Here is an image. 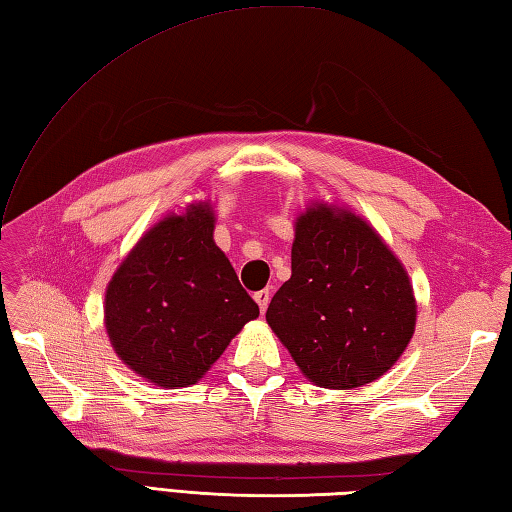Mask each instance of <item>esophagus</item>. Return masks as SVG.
I'll use <instances>...</instances> for the list:
<instances>
[{
    "label": "esophagus",
    "mask_w": 512,
    "mask_h": 512,
    "mask_svg": "<svg viewBox=\"0 0 512 512\" xmlns=\"http://www.w3.org/2000/svg\"><path fill=\"white\" fill-rule=\"evenodd\" d=\"M253 299L257 301L259 310L266 312V307H268V303H270V292H268V290H259V292L253 294Z\"/></svg>",
    "instance_id": "34e87169"
}]
</instances>
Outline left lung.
<instances>
[{
    "instance_id": "left-lung-1",
    "label": "left lung",
    "mask_w": 512,
    "mask_h": 512,
    "mask_svg": "<svg viewBox=\"0 0 512 512\" xmlns=\"http://www.w3.org/2000/svg\"><path fill=\"white\" fill-rule=\"evenodd\" d=\"M266 320L310 382L351 390L401 358L417 299L382 235L360 213L318 200L294 222L292 277L272 296Z\"/></svg>"
}]
</instances>
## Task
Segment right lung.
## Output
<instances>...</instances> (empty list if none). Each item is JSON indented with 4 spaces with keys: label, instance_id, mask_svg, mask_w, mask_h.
I'll return each mask as SVG.
<instances>
[{
    "label": "right lung",
    "instance_id": "obj_1",
    "mask_svg": "<svg viewBox=\"0 0 512 512\" xmlns=\"http://www.w3.org/2000/svg\"><path fill=\"white\" fill-rule=\"evenodd\" d=\"M213 229L209 200L165 213L106 285L104 327L111 347L154 386L200 382L248 320L259 316Z\"/></svg>",
    "mask_w": 512,
    "mask_h": 512
}]
</instances>
